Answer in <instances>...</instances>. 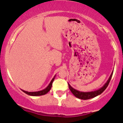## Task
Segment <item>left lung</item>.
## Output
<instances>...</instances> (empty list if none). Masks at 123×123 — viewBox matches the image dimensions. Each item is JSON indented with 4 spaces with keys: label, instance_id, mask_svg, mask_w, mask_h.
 <instances>
[{
    "label": "left lung",
    "instance_id": "8db88e82",
    "mask_svg": "<svg viewBox=\"0 0 123 123\" xmlns=\"http://www.w3.org/2000/svg\"><path fill=\"white\" fill-rule=\"evenodd\" d=\"M113 74V72H111V74L109 78L107 80V82H105V84L103 85L101 88H100L98 90H95V91H90V92H81V91H78V90H75V89H74V88H72V86L69 85V84H68V86H69V90H71V92L75 95V97H77L78 98L81 99H88L92 98L98 96L99 94H101V93L105 90L106 88L107 87V86L109 84V82L110 81L111 79Z\"/></svg>",
    "mask_w": 123,
    "mask_h": 123
}]
</instances>
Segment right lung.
Masks as SVG:
<instances>
[{
    "label": "right lung",
    "mask_w": 123,
    "mask_h": 123,
    "mask_svg": "<svg viewBox=\"0 0 123 123\" xmlns=\"http://www.w3.org/2000/svg\"><path fill=\"white\" fill-rule=\"evenodd\" d=\"M55 75L54 76V78H53L52 80H51V81L50 82V83L49 84V85H48V86H46L45 89L41 90V91H35V92H28V91H24V90H22L23 92L26 93V94H28V95H31V96H40V95H45V94H46V93L48 92L49 91H50V90H51V88L52 87V82H53V81H54V79H55Z\"/></svg>",
    "instance_id": "right-lung-1"
}]
</instances>
